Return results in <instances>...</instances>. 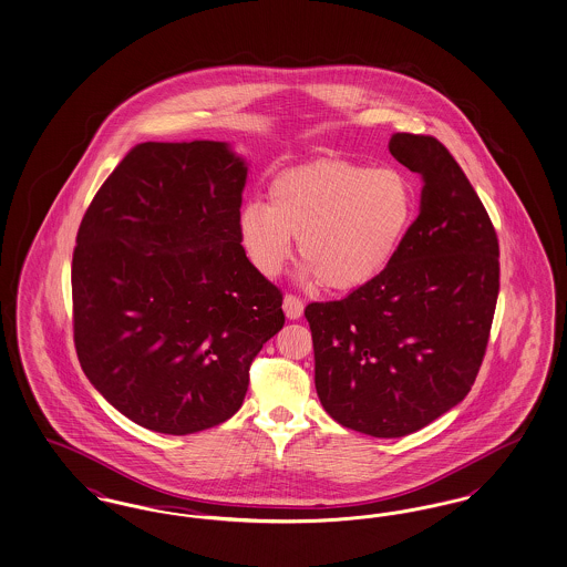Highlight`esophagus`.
<instances>
[{
	"label": "esophagus",
	"mask_w": 567,
	"mask_h": 567,
	"mask_svg": "<svg viewBox=\"0 0 567 567\" xmlns=\"http://www.w3.org/2000/svg\"><path fill=\"white\" fill-rule=\"evenodd\" d=\"M282 310L287 315V319L297 321L303 315V301L296 296H285V299H282Z\"/></svg>",
	"instance_id": "esophagus-1"
}]
</instances>
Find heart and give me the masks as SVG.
Wrapping results in <instances>:
<instances>
[{
    "label": "heart",
    "mask_w": 567,
    "mask_h": 567,
    "mask_svg": "<svg viewBox=\"0 0 567 567\" xmlns=\"http://www.w3.org/2000/svg\"><path fill=\"white\" fill-rule=\"evenodd\" d=\"M414 206V187L395 167L317 159L278 174L268 204H246L238 234L250 264L264 276L282 271L297 236L306 259L301 278L352 291L393 261Z\"/></svg>",
    "instance_id": "b5f03b06"
}]
</instances>
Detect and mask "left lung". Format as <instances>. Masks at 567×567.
Segmentation results:
<instances>
[{"label": "left lung", "instance_id": "obj_1", "mask_svg": "<svg viewBox=\"0 0 567 567\" xmlns=\"http://www.w3.org/2000/svg\"><path fill=\"white\" fill-rule=\"evenodd\" d=\"M389 151L423 181L416 220L372 282L303 312L324 412L374 437L419 432L463 402L499 293L495 229L453 155L432 135L393 134Z\"/></svg>", "mask_w": 567, "mask_h": 567}]
</instances>
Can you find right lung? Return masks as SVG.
I'll use <instances>...</instances> for the list:
<instances>
[{"label": "right lung", "mask_w": 567, "mask_h": 567, "mask_svg": "<svg viewBox=\"0 0 567 567\" xmlns=\"http://www.w3.org/2000/svg\"><path fill=\"white\" fill-rule=\"evenodd\" d=\"M246 174L227 142H144L82 218L72 259L82 372L151 432L231 419L252 359L285 324L282 293L240 244Z\"/></svg>", "instance_id": "right-lung-1"}]
</instances>
